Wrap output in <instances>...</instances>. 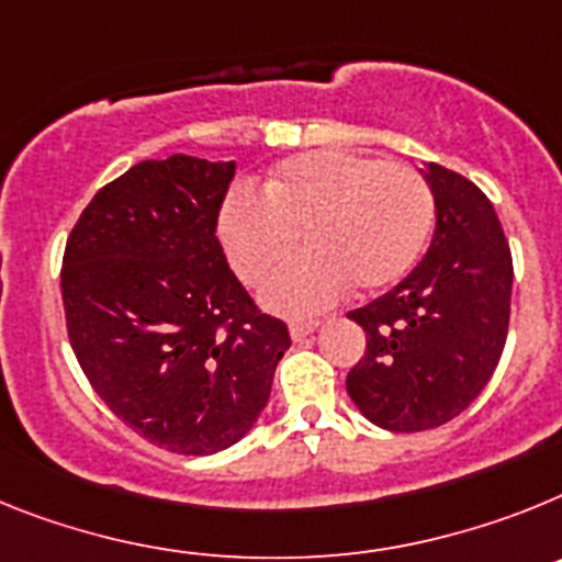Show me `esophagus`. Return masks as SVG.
<instances>
[{
  "instance_id": "34e87169",
  "label": "esophagus",
  "mask_w": 562,
  "mask_h": 562,
  "mask_svg": "<svg viewBox=\"0 0 562 562\" xmlns=\"http://www.w3.org/2000/svg\"><path fill=\"white\" fill-rule=\"evenodd\" d=\"M288 330H291V339L294 341H305L316 330V322H291Z\"/></svg>"
}]
</instances>
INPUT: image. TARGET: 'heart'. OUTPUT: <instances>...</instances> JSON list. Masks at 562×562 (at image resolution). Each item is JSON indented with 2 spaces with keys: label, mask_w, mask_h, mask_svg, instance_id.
Listing matches in <instances>:
<instances>
[{
  "label": "heart",
  "mask_w": 562,
  "mask_h": 562,
  "mask_svg": "<svg viewBox=\"0 0 562 562\" xmlns=\"http://www.w3.org/2000/svg\"><path fill=\"white\" fill-rule=\"evenodd\" d=\"M266 200L234 192L221 212V240L234 271L257 285L306 240L310 257L266 282L260 300L285 316L328 308L353 282L379 291L416 266L436 203L427 180L404 164L319 149L282 160Z\"/></svg>",
  "instance_id": "b5f03b06"
}]
</instances>
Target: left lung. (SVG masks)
<instances>
[{
	"label": "left lung",
	"instance_id": "obj_1",
	"mask_svg": "<svg viewBox=\"0 0 562 562\" xmlns=\"http://www.w3.org/2000/svg\"><path fill=\"white\" fill-rule=\"evenodd\" d=\"M436 232L396 288L350 311L368 353L348 373V396L390 432H422L461 416L504 353L512 254L490 198L463 175L427 164Z\"/></svg>",
	"mask_w": 562,
	"mask_h": 562
}]
</instances>
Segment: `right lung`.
<instances>
[{
    "instance_id": "obj_1",
    "label": "right lung",
    "mask_w": 562,
    "mask_h": 562,
    "mask_svg": "<svg viewBox=\"0 0 562 562\" xmlns=\"http://www.w3.org/2000/svg\"><path fill=\"white\" fill-rule=\"evenodd\" d=\"M234 160H144L101 189L65 248L61 300L76 359L146 441L212 456L266 409L285 322L232 274L217 214Z\"/></svg>"
}]
</instances>
